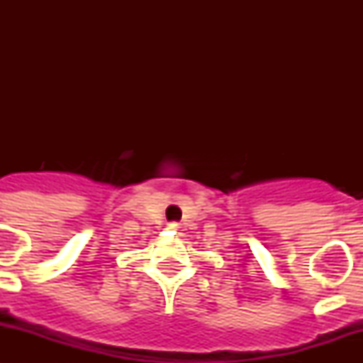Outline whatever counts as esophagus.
<instances>
[{
	"label": "esophagus",
	"instance_id": "1",
	"mask_svg": "<svg viewBox=\"0 0 363 363\" xmlns=\"http://www.w3.org/2000/svg\"><path fill=\"white\" fill-rule=\"evenodd\" d=\"M169 228H170V230H172V232H176V234H177L179 230H181V227H179V223H169Z\"/></svg>",
	"mask_w": 363,
	"mask_h": 363
}]
</instances>
